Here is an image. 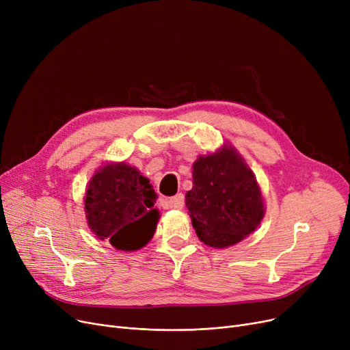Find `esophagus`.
<instances>
[{"label": "esophagus", "instance_id": "esophagus-1", "mask_svg": "<svg viewBox=\"0 0 350 350\" xmlns=\"http://www.w3.org/2000/svg\"><path fill=\"white\" fill-rule=\"evenodd\" d=\"M165 203H167V204H169L170 207H173V208L181 210L183 207H185V196H183V194L180 193V194H177V196L169 198V200H165Z\"/></svg>", "mask_w": 350, "mask_h": 350}]
</instances>
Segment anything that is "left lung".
<instances>
[{
  "instance_id": "left-lung-1",
  "label": "left lung",
  "mask_w": 350,
  "mask_h": 350,
  "mask_svg": "<svg viewBox=\"0 0 350 350\" xmlns=\"http://www.w3.org/2000/svg\"><path fill=\"white\" fill-rule=\"evenodd\" d=\"M186 206L200 241L214 248L240 243L265 214L258 183L231 144L194 161Z\"/></svg>"
}]
</instances>
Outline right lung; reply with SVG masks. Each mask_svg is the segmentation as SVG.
<instances>
[{"label": "right lung", "instance_id": "right-lung-1", "mask_svg": "<svg viewBox=\"0 0 350 350\" xmlns=\"http://www.w3.org/2000/svg\"><path fill=\"white\" fill-rule=\"evenodd\" d=\"M157 194L136 167L106 163L90 178L85 196L86 221L92 232L116 250L136 251L152 240L159 221Z\"/></svg>", "mask_w": 350, "mask_h": 350}]
</instances>
